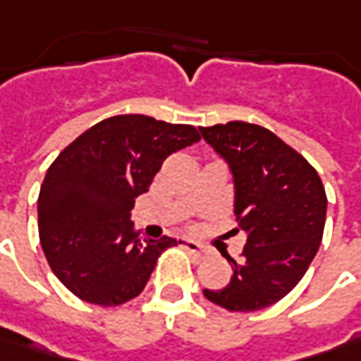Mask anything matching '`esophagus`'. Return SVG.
Segmentation results:
<instances>
[{
	"mask_svg": "<svg viewBox=\"0 0 361 361\" xmlns=\"http://www.w3.org/2000/svg\"><path fill=\"white\" fill-rule=\"evenodd\" d=\"M181 248H183V250H188V252L197 260H202L204 257H206V250L202 248V244L194 243V240H190V238H183V240H181Z\"/></svg>",
	"mask_w": 361,
	"mask_h": 361,
	"instance_id": "34e87169",
	"label": "esophagus"
}]
</instances>
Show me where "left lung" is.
Here are the masks:
<instances>
[{
    "mask_svg": "<svg viewBox=\"0 0 361 361\" xmlns=\"http://www.w3.org/2000/svg\"><path fill=\"white\" fill-rule=\"evenodd\" d=\"M202 137L230 165L236 188V230L246 232L243 257L232 262L224 289H204L228 311L274 305L303 279L322 244L327 196L305 157L273 131L230 121L200 127Z\"/></svg>",
    "mask_w": 361,
    "mask_h": 361,
    "instance_id": "left-lung-1",
    "label": "left lung"
}]
</instances>
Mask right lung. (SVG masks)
Returning a JSON list of instances; mask_svg holds the SVG:
<instances>
[{"label": "right lung", "instance_id": "right-lung-1", "mask_svg": "<svg viewBox=\"0 0 361 361\" xmlns=\"http://www.w3.org/2000/svg\"><path fill=\"white\" fill-rule=\"evenodd\" d=\"M200 141L192 125L117 115L60 151L39 188V244L58 281L78 299L117 307L145 289L176 238H141L135 197L176 151Z\"/></svg>", "mask_w": 361, "mask_h": 361}]
</instances>
